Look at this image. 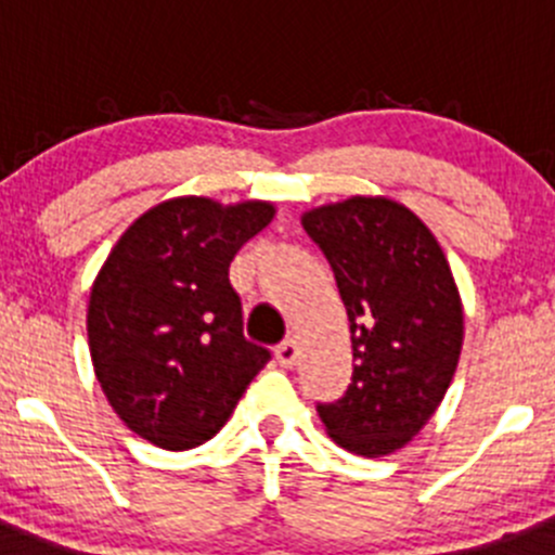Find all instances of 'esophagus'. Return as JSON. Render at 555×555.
Instances as JSON below:
<instances>
[{"instance_id":"esophagus-1","label":"esophagus","mask_w":555,"mask_h":555,"mask_svg":"<svg viewBox=\"0 0 555 555\" xmlns=\"http://www.w3.org/2000/svg\"><path fill=\"white\" fill-rule=\"evenodd\" d=\"M298 357H300V349H298V344H295L293 338L282 340V344L276 346V360H279V365L293 367L295 362H298Z\"/></svg>"}]
</instances>
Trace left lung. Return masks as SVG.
Wrapping results in <instances>:
<instances>
[{
  "instance_id": "obj_1",
  "label": "left lung",
  "mask_w": 555,
  "mask_h": 555,
  "mask_svg": "<svg viewBox=\"0 0 555 555\" xmlns=\"http://www.w3.org/2000/svg\"><path fill=\"white\" fill-rule=\"evenodd\" d=\"M330 260L349 313V389L317 411L330 438L357 456L408 443L449 391L464 338L451 266L429 228L389 198L354 195L304 215Z\"/></svg>"
}]
</instances>
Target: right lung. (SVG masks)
<instances>
[{"label": "right lung", "mask_w": 555, "mask_h": 555, "mask_svg": "<svg viewBox=\"0 0 555 555\" xmlns=\"http://www.w3.org/2000/svg\"><path fill=\"white\" fill-rule=\"evenodd\" d=\"M271 220L266 201H164L122 233L93 282V371L126 427L158 449L215 438L271 360L244 338L228 279L236 251Z\"/></svg>", "instance_id": "1"}]
</instances>
